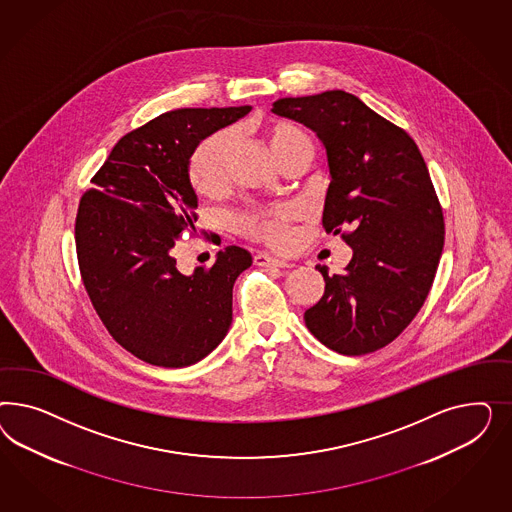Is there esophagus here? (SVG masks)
<instances>
[{"label":"esophagus","mask_w":512,"mask_h":512,"mask_svg":"<svg viewBox=\"0 0 512 512\" xmlns=\"http://www.w3.org/2000/svg\"><path fill=\"white\" fill-rule=\"evenodd\" d=\"M255 264H257V266H263V268H287V266H291L289 261L279 259V257H272V255H268V253H259V255L255 257Z\"/></svg>","instance_id":"1"}]
</instances>
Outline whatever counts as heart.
<instances>
[{
  "mask_svg": "<svg viewBox=\"0 0 512 512\" xmlns=\"http://www.w3.org/2000/svg\"><path fill=\"white\" fill-rule=\"evenodd\" d=\"M259 137L264 148L276 163H283L287 157L311 150L308 135L296 125L283 120H270L259 125ZM231 155V139L227 133H217L201 142V146L191 155L189 180L193 187L206 197L217 195L225 186L227 165ZM295 210L289 206H279L272 210L251 212L238 219L242 233L264 240L268 244H283L289 240L291 221Z\"/></svg>",
  "mask_w": 512,
  "mask_h": 512,
  "instance_id": "obj_1",
  "label": "heart"
}]
</instances>
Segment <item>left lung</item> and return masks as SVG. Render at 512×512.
<instances>
[{
  "instance_id": "left-lung-1",
  "label": "left lung",
  "mask_w": 512,
  "mask_h": 512,
  "mask_svg": "<svg viewBox=\"0 0 512 512\" xmlns=\"http://www.w3.org/2000/svg\"><path fill=\"white\" fill-rule=\"evenodd\" d=\"M272 112L311 129L326 154L323 227L343 234L353 257L325 278L321 300L304 313L328 349L358 357L402 334L419 313L441 259L443 212L415 140L357 95L330 90L283 97Z\"/></svg>"
}]
</instances>
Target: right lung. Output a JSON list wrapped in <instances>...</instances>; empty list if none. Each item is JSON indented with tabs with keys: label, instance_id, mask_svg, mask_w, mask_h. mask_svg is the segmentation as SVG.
<instances>
[{
	"label": "right lung",
	"instance_id": "obj_1",
	"mask_svg": "<svg viewBox=\"0 0 512 512\" xmlns=\"http://www.w3.org/2000/svg\"><path fill=\"white\" fill-rule=\"evenodd\" d=\"M251 107L178 109L127 133L78 206V266L93 308L131 355L163 368L208 357L233 323L246 249H221L210 268H176L178 236L195 231L199 197L189 161L202 140Z\"/></svg>",
	"mask_w": 512,
	"mask_h": 512
}]
</instances>
